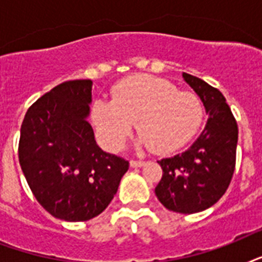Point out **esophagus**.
Here are the masks:
<instances>
[{"instance_id":"esophagus-1","label":"esophagus","mask_w":262,"mask_h":262,"mask_svg":"<svg viewBox=\"0 0 262 262\" xmlns=\"http://www.w3.org/2000/svg\"><path fill=\"white\" fill-rule=\"evenodd\" d=\"M132 167H143L144 162L143 160H130Z\"/></svg>"}]
</instances>
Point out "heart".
Instances as JSON below:
<instances>
[{
	"instance_id": "obj_1",
	"label": "heart",
	"mask_w": 262,
	"mask_h": 262,
	"mask_svg": "<svg viewBox=\"0 0 262 262\" xmlns=\"http://www.w3.org/2000/svg\"><path fill=\"white\" fill-rule=\"evenodd\" d=\"M204 103L199 95L182 92L168 80L132 76L113 90V100H96L92 121L107 149L118 151L133 123L140 144L156 154H170L190 141L203 123Z\"/></svg>"
}]
</instances>
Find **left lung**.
Returning a JSON list of instances; mask_svg holds the SVG:
<instances>
[{"label":"left lung","mask_w":262,"mask_h":262,"mask_svg":"<svg viewBox=\"0 0 262 262\" xmlns=\"http://www.w3.org/2000/svg\"><path fill=\"white\" fill-rule=\"evenodd\" d=\"M182 76L203 100L208 121L189 149L158 162L163 175L155 193L170 211L195 213L217 203L231 182L235 170L238 125L217 88L195 76Z\"/></svg>","instance_id":"8db88e82"}]
</instances>
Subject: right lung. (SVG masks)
Returning <instances> with one entry per match:
<instances>
[{
  "label": "right lung",
  "mask_w": 262,
  "mask_h": 262,
  "mask_svg": "<svg viewBox=\"0 0 262 262\" xmlns=\"http://www.w3.org/2000/svg\"><path fill=\"white\" fill-rule=\"evenodd\" d=\"M91 80L54 87L27 110L18 160L30 189L50 215L85 222L114 199L129 162L102 151L87 121Z\"/></svg>",
  "instance_id": "obj_1"
}]
</instances>
